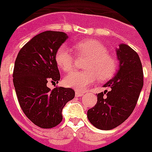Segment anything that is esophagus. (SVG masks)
<instances>
[{
  "instance_id": "esophagus-1",
  "label": "esophagus",
  "mask_w": 152,
  "mask_h": 152,
  "mask_svg": "<svg viewBox=\"0 0 152 152\" xmlns=\"http://www.w3.org/2000/svg\"><path fill=\"white\" fill-rule=\"evenodd\" d=\"M83 95V92H80V91H75V96L76 97H81Z\"/></svg>"
}]
</instances>
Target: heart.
Returning <instances> with one entry per match:
<instances>
[{
    "instance_id": "1",
    "label": "heart",
    "mask_w": 152,
    "mask_h": 152,
    "mask_svg": "<svg viewBox=\"0 0 152 152\" xmlns=\"http://www.w3.org/2000/svg\"><path fill=\"white\" fill-rule=\"evenodd\" d=\"M77 54L86 57L83 71L72 72L65 78V85L77 91H83L98 79L102 82L112 78L118 69V61L115 57L107 53V49L102 42L95 39H85L75 45ZM57 65L64 72L71 71L75 60L70 51L61 45L55 53Z\"/></svg>"
}]
</instances>
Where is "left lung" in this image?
<instances>
[{"mask_svg": "<svg viewBox=\"0 0 152 152\" xmlns=\"http://www.w3.org/2000/svg\"><path fill=\"white\" fill-rule=\"evenodd\" d=\"M116 53L119 69L103 86L110 91L98 94L96 105L87 111L91 124L100 130L115 128L132 115L143 86L142 63L138 53L125 44L119 45Z\"/></svg>", "mask_w": 152, "mask_h": 152, "instance_id": "left-lung-1", "label": "left lung"}]
</instances>
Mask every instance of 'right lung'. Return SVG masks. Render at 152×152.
<instances>
[{
  "label": "right lung",
  "mask_w": 152,
  "mask_h": 152,
  "mask_svg": "<svg viewBox=\"0 0 152 152\" xmlns=\"http://www.w3.org/2000/svg\"><path fill=\"white\" fill-rule=\"evenodd\" d=\"M67 38L63 32H42L20 49L16 58L12 81L18 102L27 118L41 128L58 125L63 107L75 98L73 89L56 86L51 91L47 86L48 82L60 80L55 53Z\"/></svg>",
  "instance_id": "add662e5"
}]
</instances>
